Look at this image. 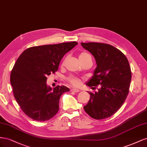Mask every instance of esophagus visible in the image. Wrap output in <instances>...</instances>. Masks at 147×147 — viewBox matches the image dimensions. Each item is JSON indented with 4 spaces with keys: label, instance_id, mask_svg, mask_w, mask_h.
I'll return each mask as SVG.
<instances>
[{
    "label": "esophagus",
    "instance_id": "obj_1",
    "mask_svg": "<svg viewBox=\"0 0 147 147\" xmlns=\"http://www.w3.org/2000/svg\"><path fill=\"white\" fill-rule=\"evenodd\" d=\"M71 91H73V92H78L80 91L79 90H78V89H76V88H72L71 89Z\"/></svg>",
    "mask_w": 147,
    "mask_h": 147
}]
</instances>
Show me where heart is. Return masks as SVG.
Wrapping results in <instances>:
<instances>
[{
	"label": "heart",
	"mask_w": 147,
	"mask_h": 147,
	"mask_svg": "<svg viewBox=\"0 0 147 147\" xmlns=\"http://www.w3.org/2000/svg\"><path fill=\"white\" fill-rule=\"evenodd\" d=\"M88 57H91L90 55L88 54V53L86 52H82L80 55L79 56V59L80 60V61H83L85 59H86ZM67 81L74 86H79L80 84H81V80L79 78L75 77V76H70L69 77L67 78Z\"/></svg>",
	"instance_id": "b5f03b06"
}]
</instances>
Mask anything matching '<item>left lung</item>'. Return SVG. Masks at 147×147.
<instances>
[{"instance_id": "left-lung-1", "label": "left lung", "mask_w": 147, "mask_h": 147, "mask_svg": "<svg viewBox=\"0 0 147 147\" xmlns=\"http://www.w3.org/2000/svg\"><path fill=\"white\" fill-rule=\"evenodd\" d=\"M94 57L97 67L86 85H100L98 92L90 94L84 110L96 119L109 118L116 113L125 101L131 80L129 63L123 53L115 47L102 43H81Z\"/></svg>"}]
</instances>
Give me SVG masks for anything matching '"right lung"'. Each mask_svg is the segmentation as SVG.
<instances>
[{
  "label": "right lung",
  "instance_id": "obj_1",
  "mask_svg": "<svg viewBox=\"0 0 147 147\" xmlns=\"http://www.w3.org/2000/svg\"><path fill=\"white\" fill-rule=\"evenodd\" d=\"M77 42L32 47L21 53L12 69L13 95L23 112L38 121H48L57 113L61 95L70 91L64 86L51 88L47 76L58 70L62 58Z\"/></svg>",
  "mask_w": 147,
  "mask_h": 147
}]
</instances>
